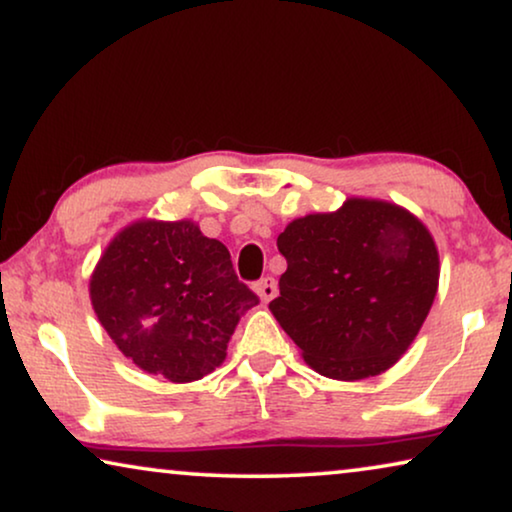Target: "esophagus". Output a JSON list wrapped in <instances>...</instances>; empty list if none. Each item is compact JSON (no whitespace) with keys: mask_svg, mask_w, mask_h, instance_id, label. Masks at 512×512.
<instances>
[{"mask_svg":"<svg viewBox=\"0 0 512 512\" xmlns=\"http://www.w3.org/2000/svg\"><path fill=\"white\" fill-rule=\"evenodd\" d=\"M255 292L259 294V299H262L264 304H269V301L278 294V283H276V278H271V276L262 278V280H259V283L255 285Z\"/></svg>","mask_w":512,"mask_h":512,"instance_id":"obj_1","label":"esophagus"}]
</instances>
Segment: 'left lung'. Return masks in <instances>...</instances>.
I'll return each mask as SVG.
<instances>
[{
	"instance_id": "left-lung-1",
	"label": "left lung",
	"mask_w": 512,
	"mask_h": 512,
	"mask_svg": "<svg viewBox=\"0 0 512 512\" xmlns=\"http://www.w3.org/2000/svg\"><path fill=\"white\" fill-rule=\"evenodd\" d=\"M278 250L287 271L269 308L320 376H380L410 348L434 304V236L390 201L350 197L334 213L292 220Z\"/></svg>"
}]
</instances>
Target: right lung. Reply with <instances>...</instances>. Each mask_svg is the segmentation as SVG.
<instances>
[{
	"mask_svg": "<svg viewBox=\"0 0 512 512\" xmlns=\"http://www.w3.org/2000/svg\"><path fill=\"white\" fill-rule=\"evenodd\" d=\"M90 301L122 355L169 383L218 369L241 315L259 304L229 250L192 220L120 229L92 271Z\"/></svg>",
	"mask_w": 512,
	"mask_h": 512,
	"instance_id": "obj_1",
	"label": "right lung"
}]
</instances>
